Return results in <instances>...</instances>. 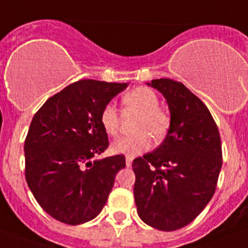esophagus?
I'll return each instance as SVG.
<instances>
[{"instance_id": "obj_1", "label": "esophagus", "mask_w": 248, "mask_h": 248, "mask_svg": "<svg viewBox=\"0 0 248 248\" xmlns=\"http://www.w3.org/2000/svg\"><path fill=\"white\" fill-rule=\"evenodd\" d=\"M132 162H133L132 157H126L125 163H126V166H128V167H130V166H132Z\"/></svg>"}]
</instances>
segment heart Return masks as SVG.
Listing matches in <instances>:
<instances>
[{"instance_id": "heart-1", "label": "heart", "mask_w": 248, "mask_h": 248, "mask_svg": "<svg viewBox=\"0 0 248 248\" xmlns=\"http://www.w3.org/2000/svg\"><path fill=\"white\" fill-rule=\"evenodd\" d=\"M123 105L126 109L139 112L134 126L137 134L115 140L111 146L112 152L133 157L148 151L152 146V139L156 143L162 142L169 132L170 116L159 108V99L156 92L149 87L139 86L124 95ZM100 124L109 136L118 134L120 125L119 112L112 104L102 108Z\"/></svg>"}]
</instances>
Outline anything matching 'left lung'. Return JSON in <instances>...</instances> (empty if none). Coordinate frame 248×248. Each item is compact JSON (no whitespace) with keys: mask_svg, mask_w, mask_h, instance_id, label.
<instances>
[{"mask_svg":"<svg viewBox=\"0 0 248 248\" xmlns=\"http://www.w3.org/2000/svg\"><path fill=\"white\" fill-rule=\"evenodd\" d=\"M170 109V129L153 152L133 161L139 218L159 231H176L199 216L216 191L222 169L218 126L202 100L181 82L152 79Z\"/></svg>","mask_w":248,"mask_h":248,"instance_id":"8db88e82","label":"left lung"}]
</instances>
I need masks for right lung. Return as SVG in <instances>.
Returning a JSON list of instances; mask_svg holds the SVG:
<instances>
[{
  "label": "right lung",
  "instance_id": "obj_1",
  "mask_svg": "<svg viewBox=\"0 0 248 248\" xmlns=\"http://www.w3.org/2000/svg\"><path fill=\"white\" fill-rule=\"evenodd\" d=\"M128 83L81 79L49 97L25 139V177L39 205L59 222L77 226L99 216L124 155L92 158L108 147L102 108Z\"/></svg>",
  "mask_w": 248,
  "mask_h": 248
}]
</instances>
